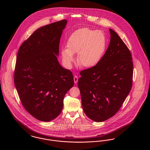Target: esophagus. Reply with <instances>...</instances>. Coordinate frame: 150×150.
<instances>
[{"mask_svg":"<svg viewBox=\"0 0 150 150\" xmlns=\"http://www.w3.org/2000/svg\"><path fill=\"white\" fill-rule=\"evenodd\" d=\"M74 83H77V82L78 81V78L77 76L75 75V76H74Z\"/></svg>","mask_w":150,"mask_h":150,"instance_id":"34e87169","label":"esophagus"}]
</instances>
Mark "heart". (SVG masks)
Wrapping results in <instances>:
<instances>
[{
    "mask_svg": "<svg viewBox=\"0 0 150 150\" xmlns=\"http://www.w3.org/2000/svg\"><path fill=\"white\" fill-rule=\"evenodd\" d=\"M107 40L101 30L82 28L74 31L69 38L67 49L61 50L62 61L68 67L74 61V54H78V64L91 68L98 64L106 51Z\"/></svg>",
    "mask_w": 150,
    "mask_h": 150,
    "instance_id": "heart-1",
    "label": "heart"
}]
</instances>
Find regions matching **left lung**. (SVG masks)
Wrapping results in <instances>:
<instances>
[{
    "label": "left lung",
    "mask_w": 150,
    "mask_h": 150,
    "mask_svg": "<svg viewBox=\"0 0 150 150\" xmlns=\"http://www.w3.org/2000/svg\"><path fill=\"white\" fill-rule=\"evenodd\" d=\"M110 42L95 66L80 72L78 88L86 115L97 122L116 114L130 92L133 64L130 51L120 36L110 29Z\"/></svg>",
    "instance_id": "obj_1"
}]
</instances>
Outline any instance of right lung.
Instances as JSON below:
<instances>
[{
    "instance_id": "add662e5",
    "label": "right lung",
    "mask_w": 150,
    "mask_h": 150,
    "mask_svg": "<svg viewBox=\"0 0 150 150\" xmlns=\"http://www.w3.org/2000/svg\"><path fill=\"white\" fill-rule=\"evenodd\" d=\"M66 20L35 30L20 46L14 82L23 107L36 119L50 121L60 114L67 92L74 86L71 71L59 64V40Z\"/></svg>"
}]
</instances>
